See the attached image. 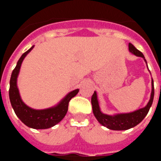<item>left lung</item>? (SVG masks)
I'll list each match as a JSON object with an SVG mask.
<instances>
[{
    "instance_id": "1",
    "label": "left lung",
    "mask_w": 161,
    "mask_h": 161,
    "mask_svg": "<svg viewBox=\"0 0 161 161\" xmlns=\"http://www.w3.org/2000/svg\"><path fill=\"white\" fill-rule=\"evenodd\" d=\"M128 49H129L130 53L135 54V56L142 57L146 61L145 57L142 54V53H141L139 50L136 49L131 43L128 44ZM146 63H147V61H146ZM153 96H154V87H153V80L152 79V92H151L150 100L144 108H140V109H137L134 112H130V113L109 115L103 114L100 110L97 95V92L95 91L94 94L92 95V97H91V104H92L93 114H94L97 120L106 128L112 129V130H127V129L135 127L136 125H138L143 119L145 118V116L147 115L149 109L152 106L153 101Z\"/></svg>"
}]
</instances>
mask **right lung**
I'll use <instances>...</instances> for the list:
<instances>
[{
    "label": "right lung",
    "mask_w": 161,
    "mask_h": 161,
    "mask_svg": "<svg viewBox=\"0 0 161 161\" xmlns=\"http://www.w3.org/2000/svg\"><path fill=\"white\" fill-rule=\"evenodd\" d=\"M33 48V46H32L26 53H23L18 60L15 68L13 70L10 78L9 99L16 115L24 124L35 129H46L58 124L65 116L68 110L69 102L78 93L79 90L77 89L75 91H70L58 103V104L52 108L46 109H33L25 104L20 98L19 90L17 87V77L23 59Z\"/></svg>",
    "instance_id": "add662e5"
}]
</instances>
